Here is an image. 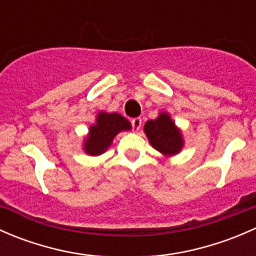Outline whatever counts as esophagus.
Here are the masks:
<instances>
[{"label": "esophagus", "instance_id": "obj_1", "mask_svg": "<svg viewBox=\"0 0 256 256\" xmlns=\"http://www.w3.org/2000/svg\"><path fill=\"white\" fill-rule=\"evenodd\" d=\"M141 125H142V118H134L132 120H131V126H132V128L135 131L140 130Z\"/></svg>", "mask_w": 256, "mask_h": 256}]
</instances>
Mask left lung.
<instances>
[{"mask_svg":"<svg viewBox=\"0 0 256 256\" xmlns=\"http://www.w3.org/2000/svg\"><path fill=\"white\" fill-rule=\"evenodd\" d=\"M144 132L152 146L161 154L171 156L182 148L183 141L180 131L167 114L162 112L156 120L147 121Z\"/></svg>","mask_w":256,"mask_h":256,"instance_id":"obj_1","label":"left lung"}]
</instances>
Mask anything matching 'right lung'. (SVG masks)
<instances>
[{
  "mask_svg": "<svg viewBox=\"0 0 256 256\" xmlns=\"http://www.w3.org/2000/svg\"><path fill=\"white\" fill-rule=\"evenodd\" d=\"M130 128V122L124 116L116 112H100L96 118V124L90 126L89 138L84 144L85 152L94 156L102 154L112 144L114 138L120 131Z\"/></svg>",
  "mask_w": 256,
  "mask_h": 256,
  "instance_id": "add662e5",
  "label": "right lung"
}]
</instances>
